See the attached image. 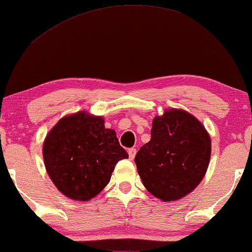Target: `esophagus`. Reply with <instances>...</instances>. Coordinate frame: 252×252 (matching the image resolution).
Listing matches in <instances>:
<instances>
[{
  "label": "esophagus",
  "instance_id": "esophagus-1",
  "mask_svg": "<svg viewBox=\"0 0 252 252\" xmlns=\"http://www.w3.org/2000/svg\"><path fill=\"white\" fill-rule=\"evenodd\" d=\"M127 152H128V157H129V159H133L135 157V153H137V150L135 149H128V151H127Z\"/></svg>",
  "mask_w": 252,
  "mask_h": 252
}]
</instances>
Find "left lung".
<instances>
[{"label":"left lung","instance_id":"8db88e82","mask_svg":"<svg viewBox=\"0 0 252 252\" xmlns=\"http://www.w3.org/2000/svg\"><path fill=\"white\" fill-rule=\"evenodd\" d=\"M211 156V140L190 113L168 109L156 117L151 140L135 156L138 173L147 191L165 202L186 196L202 182Z\"/></svg>","mask_w":252,"mask_h":252}]
</instances>
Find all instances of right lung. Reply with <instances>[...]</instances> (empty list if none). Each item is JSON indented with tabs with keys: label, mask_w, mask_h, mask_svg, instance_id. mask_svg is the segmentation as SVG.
Instances as JSON below:
<instances>
[{
	"label": "right lung",
	"mask_w": 252,
	"mask_h": 252,
	"mask_svg": "<svg viewBox=\"0 0 252 252\" xmlns=\"http://www.w3.org/2000/svg\"><path fill=\"white\" fill-rule=\"evenodd\" d=\"M128 158L101 117L85 112L59 121L43 144L46 170L59 191L75 200L91 199L109 183L117 162Z\"/></svg>",
	"instance_id": "1"
}]
</instances>
